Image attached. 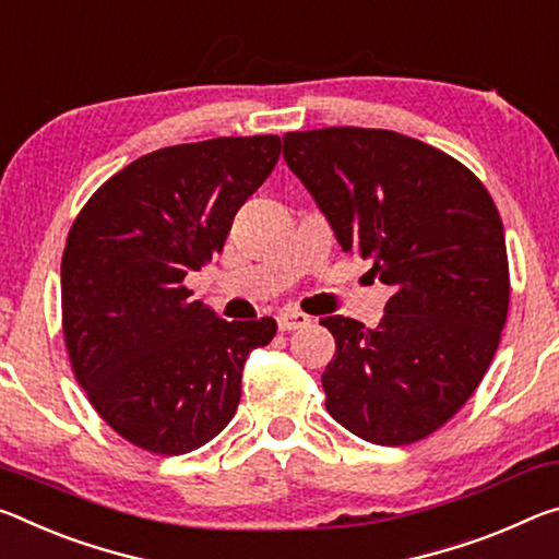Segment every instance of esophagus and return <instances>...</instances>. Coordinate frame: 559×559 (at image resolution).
<instances>
[{
	"mask_svg": "<svg viewBox=\"0 0 559 559\" xmlns=\"http://www.w3.org/2000/svg\"><path fill=\"white\" fill-rule=\"evenodd\" d=\"M312 324V317L299 312V309H282L277 314V326L280 332H292V329H301V326H309Z\"/></svg>",
	"mask_w": 559,
	"mask_h": 559,
	"instance_id": "1",
	"label": "esophagus"
}]
</instances>
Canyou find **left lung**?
<instances>
[{
  "label": "left lung",
  "mask_w": 559,
  "mask_h": 559,
  "mask_svg": "<svg viewBox=\"0 0 559 559\" xmlns=\"http://www.w3.org/2000/svg\"><path fill=\"white\" fill-rule=\"evenodd\" d=\"M285 160L344 250L391 287L379 326L319 319L336 342L326 411L369 443H416L459 414L500 344L510 270L498 207L461 160L383 128L287 133Z\"/></svg>",
  "instance_id": "1"
}]
</instances>
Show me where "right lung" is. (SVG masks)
<instances>
[{"label":"right lung","mask_w":559,"mask_h":559,"mask_svg":"<svg viewBox=\"0 0 559 559\" xmlns=\"http://www.w3.org/2000/svg\"><path fill=\"white\" fill-rule=\"evenodd\" d=\"M280 151V135L168 145L108 178L73 219L61 258L73 377L143 451L213 441L240 404L247 356L277 334L270 317L225 322L182 282L223 252Z\"/></svg>","instance_id":"add662e5"}]
</instances>
